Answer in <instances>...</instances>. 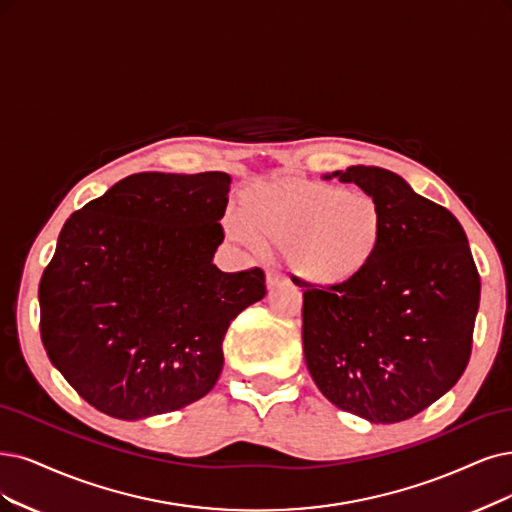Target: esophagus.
Instances as JSON below:
<instances>
[{
    "label": "esophagus",
    "instance_id": "obj_1",
    "mask_svg": "<svg viewBox=\"0 0 512 512\" xmlns=\"http://www.w3.org/2000/svg\"><path fill=\"white\" fill-rule=\"evenodd\" d=\"M285 282H287V276H285V274L268 270V274H266V285H268V289H274V287H278V285H285Z\"/></svg>",
    "mask_w": 512,
    "mask_h": 512
}]
</instances>
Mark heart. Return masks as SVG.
I'll use <instances>...</instances> for the list:
<instances>
[{"instance_id":"obj_1","label":"heart","mask_w":512,"mask_h":512,"mask_svg":"<svg viewBox=\"0 0 512 512\" xmlns=\"http://www.w3.org/2000/svg\"><path fill=\"white\" fill-rule=\"evenodd\" d=\"M238 215L227 221L234 240L285 251L291 272L318 289L348 287L365 276L386 240L384 208L361 187L263 181L244 189Z\"/></svg>"}]
</instances>
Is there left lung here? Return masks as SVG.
<instances>
[{"instance_id": "obj_1", "label": "left lung", "mask_w": 512, "mask_h": 512, "mask_svg": "<svg viewBox=\"0 0 512 512\" xmlns=\"http://www.w3.org/2000/svg\"><path fill=\"white\" fill-rule=\"evenodd\" d=\"M333 177L382 204L384 249L348 287L304 291V354L318 390L373 424L418 415L456 386L470 350L481 278L464 227L380 166ZM331 179V175L327 177Z\"/></svg>"}]
</instances>
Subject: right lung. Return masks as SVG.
Returning a JSON list of instances; mask_svg holds the SVG:
<instances>
[{
	"instance_id": "1",
	"label": "right lung",
	"mask_w": 512,
	"mask_h": 512,
	"mask_svg": "<svg viewBox=\"0 0 512 512\" xmlns=\"http://www.w3.org/2000/svg\"><path fill=\"white\" fill-rule=\"evenodd\" d=\"M230 175L139 173L75 211L40 280L50 363L86 403L141 420L202 399L232 320L266 295L261 268L221 272Z\"/></svg>"
}]
</instances>
